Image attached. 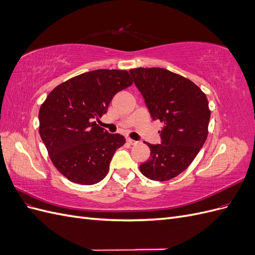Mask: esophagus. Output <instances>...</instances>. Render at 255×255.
<instances>
[{"instance_id": "1", "label": "esophagus", "mask_w": 255, "mask_h": 255, "mask_svg": "<svg viewBox=\"0 0 255 255\" xmlns=\"http://www.w3.org/2000/svg\"><path fill=\"white\" fill-rule=\"evenodd\" d=\"M128 143H129V144H137L138 143V141H136V140H133V139H130V138H128Z\"/></svg>"}]
</instances>
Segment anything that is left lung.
Instances as JSON below:
<instances>
[{
	"label": "left lung",
	"mask_w": 255,
	"mask_h": 255,
	"mask_svg": "<svg viewBox=\"0 0 255 255\" xmlns=\"http://www.w3.org/2000/svg\"><path fill=\"white\" fill-rule=\"evenodd\" d=\"M153 120L164 123L161 143H146L150 158L139 166L153 181H168L186 170L208 134L211 111L204 92L184 76L163 68L130 69Z\"/></svg>",
	"instance_id": "obj_1"
}]
</instances>
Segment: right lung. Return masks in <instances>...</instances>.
<instances>
[{"label":"right lung","mask_w":255,"mask_h":255,"mask_svg":"<svg viewBox=\"0 0 255 255\" xmlns=\"http://www.w3.org/2000/svg\"><path fill=\"white\" fill-rule=\"evenodd\" d=\"M133 84L127 70L89 71L59 84L39 110V134L50 159L69 181L94 185L110 170L114 153L126 143L97 121L112 99Z\"/></svg>","instance_id":"1"}]
</instances>
